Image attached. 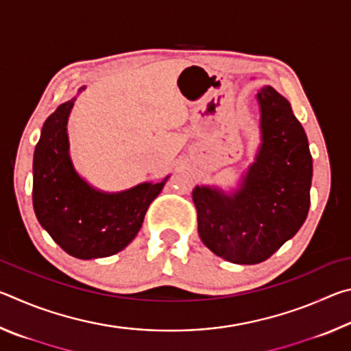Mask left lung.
I'll list each match as a JSON object with an SVG mask.
<instances>
[{
    "mask_svg": "<svg viewBox=\"0 0 351 351\" xmlns=\"http://www.w3.org/2000/svg\"><path fill=\"white\" fill-rule=\"evenodd\" d=\"M260 145L237 189L197 186L192 198L198 234L230 263L265 261L297 234L310 209L313 158L304 127L291 104L266 85L255 96Z\"/></svg>",
    "mask_w": 351,
    "mask_h": 351,
    "instance_id": "left-lung-1",
    "label": "left lung"
}]
</instances>
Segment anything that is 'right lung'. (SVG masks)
<instances>
[{
	"instance_id": "1",
	"label": "right lung",
	"mask_w": 351,
	"mask_h": 351,
	"mask_svg": "<svg viewBox=\"0 0 351 351\" xmlns=\"http://www.w3.org/2000/svg\"><path fill=\"white\" fill-rule=\"evenodd\" d=\"M85 90L82 86L79 93ZM75 97L46 119L34 152L32 203L51 239L75 258L110 257L138 235L161 182H141L122 192H104L77 173L69 154L68 119Z\"/></svg>"
}]
</instances>
